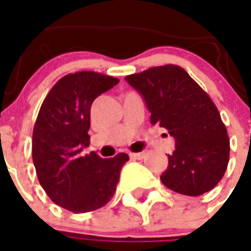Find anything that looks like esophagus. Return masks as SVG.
<instances>
[{"label":"esophagus","mask_w":251,"mask_h":251,"mask_svg":"<svg viewBox=\"0 0 251 251\" xmlns=\"http://www.w3.org/2000/svg\"><path fill=\"white\" fill-rule=\"evenodd\" d=\"M129 155L131 159H142L145 157V153H130Z\"/></svg>","instance_id":"1"}]
</instances>
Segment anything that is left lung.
Masks as SVG:
<instances>
[{"instance_id":"8db88e82","label":"left lung","mask_w":251,"mask_h":251,"mask_svg":"<svg viewBox=\"0 0 251 251\" xmlns=\"http://www.w3.org/2000/svg\"><path fill=\"white\" fill-rule=\"evenodd\" d=\"M125 79L144 97L150 124L166 129L176 140L161 176L163 185L192 197L211 190L226 172L230 141L207 93L177 65L150 68Z\"/></svg>"}]
</instances>
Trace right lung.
<instances>
[{
    "instance_id": "1",
    "label": "right lung",
    "mask_w": 251,
    "mask_h": 251,
    "mask_svg": "<svg viewBox=\"0 0 251 251\" xmlns=\"http://www.w3.org/2000/svg\"><path fill=\"white\" fill-rule=\"evenodd\" d=\"M120 79L78 72L59 79L41 105L31 155L41 186L51 201L73 213L97 210L110 201L129 155L101 158L82 154L90 142V107Z\"/></svg>"
}]
</instances>
